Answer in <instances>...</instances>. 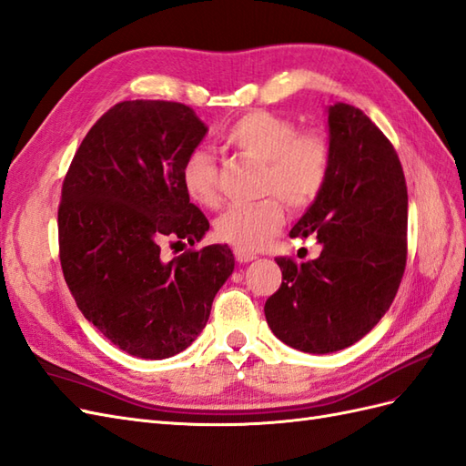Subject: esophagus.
Returning a JSON list of instances; mask_svg holds the SVG:
<instances>
[{
	"instance_id": "esophagus-1",
	"label": "esophagus",
	"mask_w": 466,
	"mask_h": 466,
	"mask_svg": "<svg viewBox=\"0 0 466 466\" xmlns=\"http://www.w3.org/2000/svg\"><path fill=\"white\" fill-rule=\"evenodd\" d=\"M234 258L240 261V264H246V261L256 259V254L248 252V249H242V248H234Z\"/></svg>"
}]
</instances>
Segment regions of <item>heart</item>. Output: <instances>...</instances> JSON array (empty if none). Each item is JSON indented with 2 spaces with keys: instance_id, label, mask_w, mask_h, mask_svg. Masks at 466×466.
<instances>
[{
  "instance_id": "b5f03b06",
  "label": "heart",
  "mask_w": 466,
  "mask_h": 466,
  "mask_svg": "<svg viewBox=\"0 0 466 466\" xmlns=\"http://www.w3.org/2000/svg\"><path fill=\"white\" fill-rule=\"evenodd\" d=\"M222 141L236 155L264 163L259 190L268 195L252 205L230 207L214 222L218 240L242 249H258L279 232L285 205L305 208L323 193L330 171L329 141L315 129H297L291 119L271 112H248L222 131ZM185 193L197 205L220 207L218 165L212 153L197 147L181 169Z\"/></svg>"
}]
</instances>
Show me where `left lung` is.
I'll return each instance as SVG.
<instances>
[{"label":"left lung","instance_id":"left-lung-1","mask_svg":"<svg viewBox=\"0 0 466 466\" xmlns=\"http://www.w3.org/2000/svg\"><path fill=\"white\" fill-rule=\"evenodd\" d=\"M330 171L289 236L323 246L309 261L276 258L281 285L266 301L279 340L309 354L350 347L396 297L408 261V185L396 149L360 108H329Z\"/></svg>","mask_w":466,"mask_h":466}]
</instances>
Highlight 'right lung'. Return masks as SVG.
I'll return each mask as SVG.
<instances>
[{
  "mask_svg": "<svg viewBox=\"0 0 466 466\" xmlns=\"http://www.w3.org/2000/svg\"><path fill=\"white\" fill-rule=\"evenodd\" d=\"M207 131L181 102H119L90 127L63 181L65 281L82 315L131 356L163 360L190 347L234 271L220 244L161 256L165 244L193 246L208 230L181 183Z\"/></svg>",
  "mask_w": 466,
  "mask_h": 466,
  "instance_id": "right-lung-1",
  "label": "right lung"
}]
</instances>
